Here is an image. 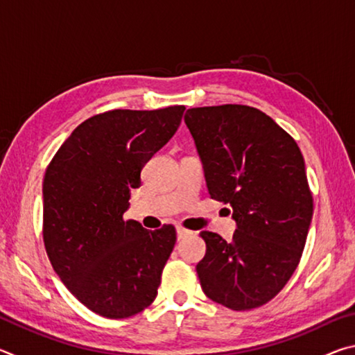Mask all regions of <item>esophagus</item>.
I'll return each mask as SVG.
<instances>
[{
    "instance_id": "1",
    "label": "esophagus",
    "mask_w": 355,
    "mask_h": 355,
    "mask_svg": "<svg viewBox=\"0 0 355 355\" xmlns=\"http://www.w3.org/2000/svg\"><path fill=\"white\" fill-rule=\"evenodd\" d=\"M188 235H191L189 230H186V228H183L182 225H177V238L178 239H183L184 236H188Z\"/></svg>"
}]
</instances>
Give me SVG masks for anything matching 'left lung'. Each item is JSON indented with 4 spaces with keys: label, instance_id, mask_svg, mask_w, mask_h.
Here are the masks:
<instances>
[{
    "label": "left lung",
    "instance_id": "8db88e82",
    "mask_svg": "<svg viewBox=\"0 0 355 355\" xmlns=\"http://www.w3.org/2000/svg\"><path fill=\"white\" fill-rule=\"evenodd\" d=\"M211 199L228 203L232 241L200 232L207 254L196 269L203 293L232 310L266 304L296 271L313 197L296 141L255 107L222 105L184 114Z\"/></svg>",
    "mask_w": 355,
    "mask_h": 355
}]
</instances>
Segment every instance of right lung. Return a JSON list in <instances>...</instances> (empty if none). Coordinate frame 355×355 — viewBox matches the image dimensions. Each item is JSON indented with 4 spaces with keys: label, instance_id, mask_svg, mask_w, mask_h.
<instances>
[{
    "label": "right lung",
    "instance_id": "right-lung-1",
    "mask_svg": "<svg viewBox=\"0 0 355 355\" xmlns=\"http://www.w3.org/2000/svg\"><path fill=\"white\" fill-rule=\"evenodd\" d=\"M184 106L114 110L84 120L44 178V243L69 291L100 316L120 320L153 302L177 241L173 225L125 220L144 164L175 135Z\"/></svg>",
    "mask_w": 355,
    "mask_h": 355
}]
</instances>
